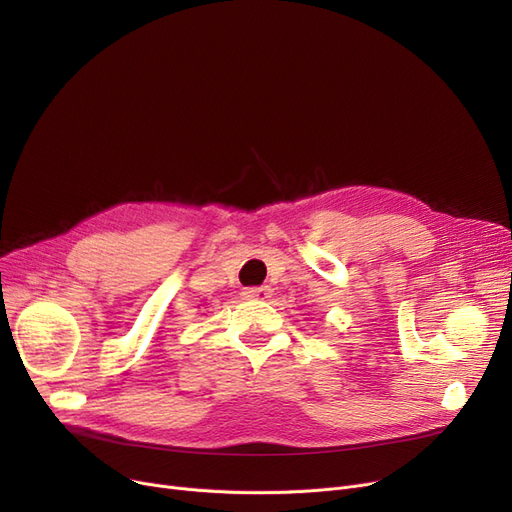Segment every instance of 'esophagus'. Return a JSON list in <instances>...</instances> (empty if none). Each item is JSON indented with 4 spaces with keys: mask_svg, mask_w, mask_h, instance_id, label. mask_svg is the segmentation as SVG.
Instances as JSON below:
<instances>
[{
    "mask_svg": "<svg viewBox=\"0 0 512 512\" xmlns=\"http://www.w3.org/2000/svg\"><path fill=\"white\" fill-rule=\"evenodd\" d=\"M242 297L253 299V301H267L272 297V288L270 286H251V288H245Z\"/></svg>",
    "mask_w": 512,
    "mask_h": 512,
    "instance_id": "34e87169",
    "label": "esophagus"
}]
</instances>
